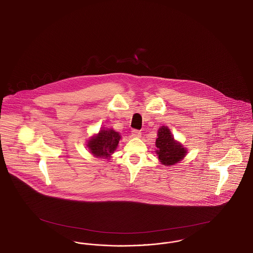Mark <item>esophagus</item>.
Segmentation results:
<instances>
[{
    "mask_svg": "<svg viewBox=\"0 0 253 253\" xmlns=\"http://www.w3.org/2000/svg\"><path fill=\"white\" fill-rule=\"evenodd\" d=\"M132 137H135V138H138L141 136V132L138 130H132Z\"/></svg>",
    "mask_w": 253,
    "mask_h": 253,
    "instance_id": "34e87169",
    "label": "esophagus"
}]
</instances>
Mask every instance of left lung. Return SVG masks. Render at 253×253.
Listing matches in <instances>:
<instances>
[{
    "instance_id": "obj_1",
    "label": "left lung",
    "mask_w": 253,
    "mask_h": 253,
    "mask_svg": "<svg viewBox=\"0 0 253 253\" xmlns=\"http://www.w3.org/2000/svg\"><path fill=\"white\" fill-rule=\"evenodd\" d=\"M157 151L159 162L164 166H173L186 157L188 150L175 140L168 126H161L157 131L156 140Z\"/></svg>"
}]
</instances>
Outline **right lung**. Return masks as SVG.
<instances>
[{"label": "right lung", "mask_w": 253, "mask_h": 253, "mask_svg": "<svg viewBox=\"0 0 253 253\" xmlns=\"http://www.w3.org/2000/svg\"><path fill=\"white\" fill-rule=\"evenodd\" d=\"M121 138V133L114 129L102 128L88 139L86 147L96 158L110 159L117 150Z\"/></svg>", "instance_id": "right-lung-1"}]
</instances>
